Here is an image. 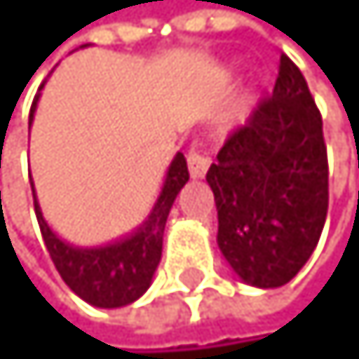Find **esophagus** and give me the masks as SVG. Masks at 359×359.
Returning <instances> with one entry per match:
<instances>
[{
	"mask_svg": "<svg viewBox=\"0 0 359 359\" xmlns=\"http://www.w3.org/2000/svg\"><path fill=\"white\" fill-rule=\"evenodd\" d=\"M187 161H189V172H191V177H193V180H202L204 175H207L209 166H211L209 157L204 155L202 150H198V148H191V150H189Z\"/></svg>",
	"mask_w": 359,
	"mask_h": 359,
	"instance_id": "esophagus-1",
	"label": "esophagus"
}]
</instances>
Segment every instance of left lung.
I'll list each match as a JSON object with an SVG mask.
<instances>
[{
  "mask_svg": "<svg viewBox=\"0 0 359 359\" xmlns=\"http://www.w3.org/2000/svg\"><path fill=\"white\" fill-rule=\"evenodd\" d=\"M207 182L233 272L254 287L292 281L326 222L328 157L315 98L287 55L272 96L224 141Z\"/></svg>",
  "mask_w": 359,
  "mask_h": 359,
  "instance_id": "left-lung-1",
  "label": "left lung"
}]
</instances>
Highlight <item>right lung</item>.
Here are the masks:
<instances>
[{
	"instance_id": "right-lung-1",
	"label": "right lung",
	"mask_w": 359,
	"mask_h": 359,
	"mask_svg": "<svg viewBox=\"0 0 359 359\" xmlns=\"http://www.w3.org/2000/svg\"><path fill=\"white\" fill-rule=\"evenodd\" d=\"M38 98L40 96L33 98L29 123H33ZM187 182V159H184L182 152H177L168 166L164 187H161L155 207L133 233L101 247H76L62 241L60 236H55V231L46 224L31 180L35 215H38L42 238L62 281L83 302L96 308H121L137 302L152 283V276H155V270L161 261V243H164V229L170 207Z\"/></svg>"
}]
</instances>
